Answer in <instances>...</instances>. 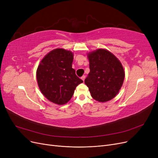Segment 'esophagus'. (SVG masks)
Here are the masks:
<instances>
[{"label": "esophagus", "instance_id": "obj_1", "mask_svg": "<svg viewBox=\"0 0 158 158\" xmlns=\"http://www.w3.org/2000/svg\"><path fill=\"white\" fill-rule=\"evenodd\" d=\"M82 78V80L83 81H84L85 79V76H82V78Z\"/></svg>", "mask_w": 158, "mask_h": 158}]
</instances>
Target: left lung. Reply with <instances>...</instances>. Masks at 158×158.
<instances>
[{
  "instance_id": "obj_1",
  "label": "left lung",
  "mask_w": 158,
  "mask_h": 158,
  "mask_svg": "<svg viewBox=\"0 0 158 158\" xmlns=\"http://www.w3.org/2000/svg\"><path fill=\"white\" fill-rule=\"evenodd\" d=\"M90 72L84 82L92 97L106 102L116 96L122 87L125 71L121 62L111 52L99 49L88 55Z\"/></svg>"
}]
</instances>
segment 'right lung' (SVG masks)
Wrapping results in <instances>:
<instances>
[{"label": "right lung", "instance_id": "1", "mask_svg": "<svg viewBox=\"0 0 158 158\" xmlns=\"http://www.w3.org/2000/svg\"><path fill=\"white\" fill-rule=\"evenodd\" d=\"M73 59L71 51L56 49L46 55L38 66V85L50 102L58 105L66 103L73 97L76 86L83 82L72 68Z\"/></svg>", "mask_w": 158, "mask_h": 158}]
</instances>
